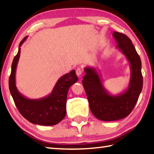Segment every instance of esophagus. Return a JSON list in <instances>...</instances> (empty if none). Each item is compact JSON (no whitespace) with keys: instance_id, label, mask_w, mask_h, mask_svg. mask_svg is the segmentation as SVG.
Segmentation results:
<instances>
[{"instance_id":"obj_1","label":"esophagus","mask_w":154,"mask_h":154,"mask_svg":"<svg viewBox=\"0 0 154 154\" xmlns=\"http://www.w3.org/2000/svg\"><path fill=\"white\" fill-rule=\"evenodd\" d=\"M82 73H83V71H82L81 68H80V67H78V68H77L76 69V74L77 76H81L82 75Z\"/></svg>"}]
</instances>
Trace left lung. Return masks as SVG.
Listing matches in <instances>:
<instances>
[{
	"label": "left lung",
	"mask_w": 154,
	"mask_h": 154,
	"mask_svg": "<svg viewBox=\"0 0 154 154\" xmlns=\"http://www.w3.org/2000/svg\"><path fill=\"white\" fill-rule=\"evenodd\" d=\"M112 35L117 43L116 49L129 63L131 77L127 88L118 94H110L103 86L98 70L93 67H85L86 74L83 79L91 112L98 119L103 121L119 120L129 115L138 101L143 86L140 58L131 40L119 32L114 31Z\"/></svg>",
	"instance_id": "1"
}]
</instances>
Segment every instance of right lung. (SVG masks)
<instances>
[{"mask_svg":"<svg viewBox=\"0 0 154 154\" xmlns=\"http://www.w3.org/2000/svg\"><path fill=\"white\" fill-rule=\"evenodd\" d=\"M27 38L26 37L21 41L18 52L12 63L9 78L10 94L20 113L30 123L39 125H54L66 115L67 92L71 86L78 81V77L75 71H71L59 79L51 93L41 98L30 99L21 94L16 87V72L20 56V47Z\"/></svg>","mask_w":154,"mask_h":154,"instance_id":"right-lung-1","label":"right lung"}]
</instances>
